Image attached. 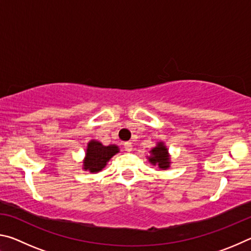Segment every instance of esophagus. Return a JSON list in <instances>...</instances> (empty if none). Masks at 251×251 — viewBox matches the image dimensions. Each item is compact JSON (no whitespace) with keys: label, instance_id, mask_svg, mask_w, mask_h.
Masks as SVG:
<instances>
[{"label":"esophagus","instance_id":"34e87169","mask_svg":"<svg viewBox=\"0 0 251 251\" xmlns=\"http://www.w3.org/2000/svg\"><path fill=\"white\" fill-rule=\"evenodd\" d=\"M124 148H125L126 151H133V145H131L130 142H127V143L124 144Z\"/></svg>","mask_w":251,"mask_h":251}]
</instances>
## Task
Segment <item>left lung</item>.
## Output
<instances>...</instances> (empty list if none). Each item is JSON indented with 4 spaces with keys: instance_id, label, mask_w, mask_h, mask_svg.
<instances>
[{
    "instance_id": "left-lung-1",
    "label": "left lung",
    "mask_w": 251,
    "mask_h": 251,
    "mask_svg": "<svg viewBox=\"0 0 251 251\" xmlns=\"http://www.w3.org/2000/svg\"><path fill=\"white\" fill-rule=\"evenodd\" d=\"M147 158L151 165L157 166L160 171H166L172 165L171 155L164 142H157L156 146L150 151V156H147Z\"/></svg>"
}]
</instances>
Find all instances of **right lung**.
<instances>
[{"mask_svg":"<svg viewBox=\"0 0 251 251\" xmlns=\"http://www.w3.org/2000/svg\"><path fill=\"white\" fill-rule=\"evenodd\" d=\"M117 152H120V147L115 144L105 146L99 141L91 139L87 143L82 168L92 174L100 173L103 171V168H105L110 158Z\"/></svg>","mask_w":251,"mask_h":251,"instance_id":"right-lung-1","label":"right lung"}]
</instances>
